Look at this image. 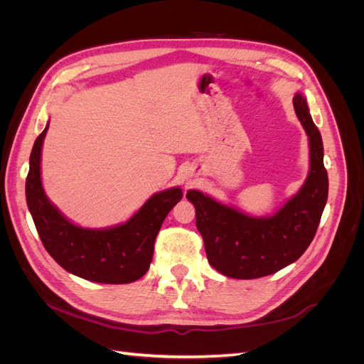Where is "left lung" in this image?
I'll list each match as a JSON object with an SVG mask.
<instances>
[{
	"label": "left lung",
	"mask_w": 364,
	"mask_h": 364,
	"mask_svg": "<svg viewBox=\"0 0 364 364\" xmlns=\"http://www.w3.org/2000/svg\"><path fill=\"white\" fill-rule=\"evenodd\" d=\"M293 106L310 144V171L301 190L277 213L252 217L197 190L186 193L208 261L225 277L255 279L287 267L310 246L321 223L328 199L322 136L302 94H294Z\"/></svg>",
	"instance_id": "left-lung-1"
}]
</instances>
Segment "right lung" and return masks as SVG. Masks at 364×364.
Instances as JSON below:
<instances>
[{"mask_svg": "<svg viewBox=\"0 0 364 364\" xmlns=\"http://www.w3.org/2000/svg\"><path fill=\"white\" fill-rule=\"evenodd\" d=\"M48 124L36 138L30 155L26 199L43 247L65 270L86 281L129 284L144 277L153 258L162 222L182 199L179 186L153 194L126 223L86 229L71 223L54 206L41 181L42 142Z\"/></svg>", "mask_w": 364, "mask_h": 364, "instance_id": "add662e5", "label": "right lung"}]
</instances>
